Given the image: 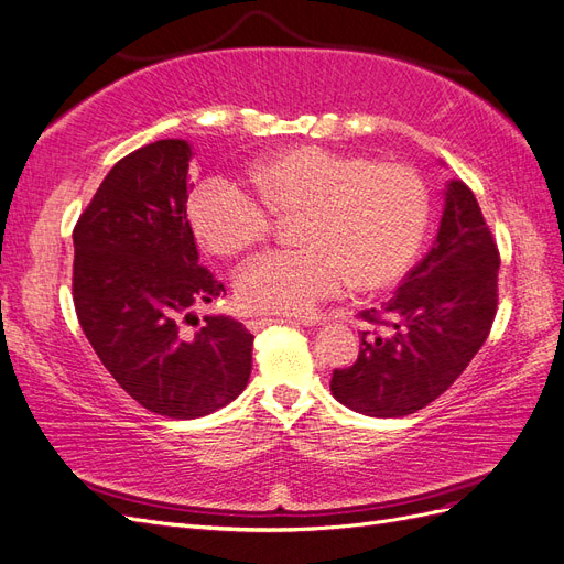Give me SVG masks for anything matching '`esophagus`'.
<instances>
[{"label":"esophagus","mask_w":564,"mask_h":564,"mask_svg":"<svg viewBox=\"0 0 564 564\" xmlns=\"http://www.w3.org/2000/svg\"><path fill=\"white\" fill-rule=\"evenodd\" d=\"M272 322H289V324H303V322H299V319H272V317H251V319H247V327H249L251 332H261L263 327H268V324H272Z\"/></svg>","instance_id":"1"}]
</instances>
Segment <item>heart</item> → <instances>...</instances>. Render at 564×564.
<instances>
[{"mask_svg":"<svg viewBox=\"0 0 564 564\" xmlns=\"http://www.w3.org/2000/svg\"><path fill=\"white\" fill-rule=\"evenodd\" d=\"M261 199L226 176L204 181L191 199V224L220 256H237L275 230V216L301 214V249L268 251L237 275L247 311L305 317L348 284L379 292L412 268L429 228L425 181L402 162L303 145L280 152L251 174Z\"/></svg>","mask_w":564,"mask_h":564,"instance_id":"heart-1","label":"heart"}]
</instances>
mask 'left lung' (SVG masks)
<instances>
[{"label":"left lung","instance_id":"obj_1","mask_svg":"<svg viewBox=\"0 0 564 564\" xmlns=\"http://www.w3.org/2000/svg\"><path fill=\"white\" fill-rule=\"evenodd\" d=\"M499 247L470 187L449 183L433 249L406 272L367 329L352 367L334 369V398L377 419L437 400L482 348L499 305Z\"/></svg>","mask_w":564,"mask_h":564}]
</instances>
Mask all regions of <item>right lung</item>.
I'll list each match as a JSON object with an SVG mask.
<instances>
[{
    "mask_svg": "<svg viewBox=\"0 0 564 564\" xmlns=\"http://www.w3.org/2000/svg\"><path fill=\"white\" fill-rule=\"evenodd\" d=\"M185 141L119 160L73 230V301L84 336L124 392L169 419H199L247 388L253 336L193 308L226 292L199 263L187 220ZM195 318L198 332L182 324Z\"/></svg>",
    "mask_w": 564,
    "mask_h": 564,
    "instance_id": "add662e5",
    "label": "right lung"
}]
</instances>
